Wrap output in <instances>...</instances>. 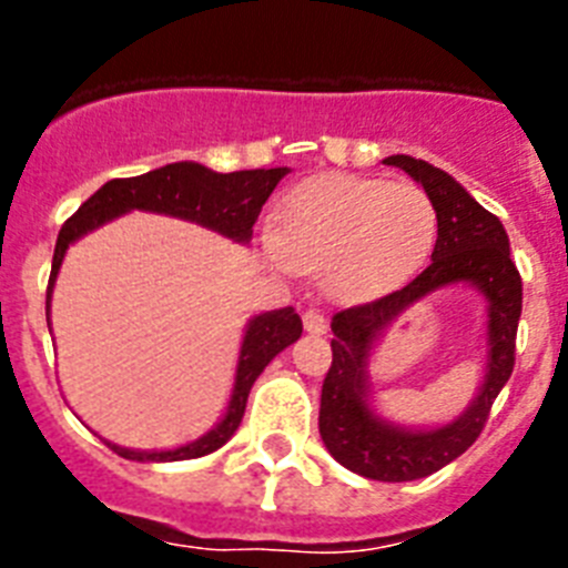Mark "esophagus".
I'll return each instance as SVG.
<instances>
[{"mask_svg":"<svg viewBox=\"0 0 568 568\" xmlns=\"http://www.w3.org/2000/svg\"><path fill=\"white\" fill-rule=\"evenodd\" d=\"M304 329H307L310 335H324L327 333V318L321 313H315V310H307V313H304Z\"/></svg>","mask_w":568,"mask_h":568,"instance_id":"1","label":"esophagus"}]
</instances>
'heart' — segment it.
<instances>
[{"instance_id": "b5f03b06", "label": "heart", "mask_w": 568, "mask_h": 568, "mask_svg": "<svg viewBox=\"0 0 568 568\" xmlns=\"http://www.w3.org/2000/svg\"><path fill=\"white\" fill-rule=\"evenodd\" d=\"M438 235L433 199L409 182L329 173L298 184L261 247L284 273H318L341 304L393 293L424 267Z\"/></svg>"}]
</instances>
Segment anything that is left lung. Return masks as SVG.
I'll list each match as a JSON object with an SVG mask.
<instances>
[{"mask_svg":"<svg viewBox=\"0 0 568 568\" xmlns=\"http://www.w3.org/2000/svg\"><path fill=\"white\" fill-rule=\"evenodd\" d=\"M424 187L438 213L433 261L406 287L333 315V366L321 386L318 433L341 466L369 480L404 484L453 464L484 429L489 409L515 366L524 284L509 255L498 215L480 207L453 175L413 155H386ZM471 286L487 304V366L479 395L464 414L440 427H404L372 406L368 358L386 328L426 294Z\"/></svg>","mask_w":568,"mask_h":568,"instance_id":"8db88e82","label":"left lung"}]
</instances>
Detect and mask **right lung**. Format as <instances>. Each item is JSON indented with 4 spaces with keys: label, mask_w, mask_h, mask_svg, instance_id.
Here are the masks:
<instances>
[{
    "label": "right lung",
    "mask_w": 568,
    "mask_h": 568,
    "mask_svg": "<svg viewBox=\"0 0 568 568\" xmlns=\"http://www.w3.org/2000/svg\"><path fill=\"white\" fill-rule=\"evenodd\" d=\"M290 173V168L270 170H239V173H215L199 162H175L164 164L159 170H150L133 179H113L102 184L88 202L70 215L62 224L53 250V267L48 281V327H50V298H53V284H57L59 267H62L64 253L73 241L84 239L88 233L99 230L102 224L113 222L119 215L144 210V213L173 215L182 222L202 224L213 233L233 239L235 244H250L253 239V224L258 219L261 207L275 190V184ZM301 318L293 307L270 310L258 313L247 321L244 338H241L239 364H235L233 393H230L227 409L222 420L204 433L202 438L190 440L175 449H128L119 444H104L128 460H142V464H168V460H190L222 449L239 429L244 418L247 395L253 389L255 378L264 373V366L287 349L293 341L301 338Z\"/></svg>",
    "instance_id": "right-lung-1"
}]
</instances>
